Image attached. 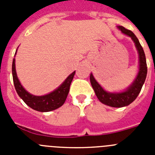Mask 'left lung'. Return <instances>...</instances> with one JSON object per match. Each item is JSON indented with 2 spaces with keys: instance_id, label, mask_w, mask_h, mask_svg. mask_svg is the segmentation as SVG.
<instances>
[{
  "instance_id": "8db88e82",
  "label": "left lung",
  "mask_w": 155,
  "mask_h": 155,
  "mask_svg": "<svg viewBox=\"0 0 155 155\" xmlns=\"http://www.w3.org/2000/svg\"><path fill=\"white\" fill-rule=\"evenodd\" d=\"M118 28L124 34L131 37L139 53V71L135 80L134 81L133 84L130 87H127V89L124 91L119 93H111L107 92L102 88V86L94 79L92 74L90 75V81H91V86L98 100L105 105L116 108L127 106L136 99L139 93L140 92L147 73V67L144 51L137 36L134 35L133 31L127 29L124 27L118 26Z\"/></svg>"
}]
</instances>
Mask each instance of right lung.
I'll use <instances>...</instances> for the list:
<instances>
[{
    "label": "right lung",
    "instance_id": "1",
    "mask_svg": "<svg viewBox=\"0 0 155 155\" xmlns=\"http://www.w3.org/2000/svg\"><path fill=\"white\" fill-rule=\"evenodd\" d=\"M16 53L17 50L15 54ZM75 71H74L73 73L71 74L67 78V79L63 82L60 87H57V89L52 92L42 96H36L28 93L22 87L16 74L15 60L14 59L12 62V76H13L14 85L18 94L27 105L34 110L39 112H50L52 110H55L64 105L69 93L70 86Z\"/></svg>",
    "mask_w": 155,
    "mask_h": 155
}]
</instances>
